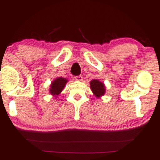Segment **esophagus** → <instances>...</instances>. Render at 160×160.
<instances>
[{"instance_id": "obj_1", "label": "esophagus", "mask_w": 160, "mask_h": 160, "mask_svg": "<svg viewBox=\"0 0 160 160\" xmlns=\"http://www.w3.org/2000/svg\"><path fill=\"white\" fill-rule=\"evenodd\" d=\"M74 78H75V80H78V81H81V80H82V77L81 76V75H78V76H75Z\"/></svg>"}]
</instances>
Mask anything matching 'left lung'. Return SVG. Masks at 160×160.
Here are the masks:
<instances>
[{
	"instance_id": "obj_1",
	"label": "left lung",
	"mask_w": 160,
	"mask_h": 160,
	"mask_svg": "<svg viewBox=\"0 0 160 160\" xmlns=\"http://www.w3.org/2000/svg\"><path fill=\"white\" fill-rule=\"evenodd\" d=\"M90 88L96 97L102 96L105 92V86L98 80H92L90 82Z\"/></svg>"
}]
</instances>
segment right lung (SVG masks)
I'll list each match as a JSON object with an SVG mask.
<instances>
[{
	"instance_id": "1",
	"label": "right lung",
	"mask_w": 160,
	"mask_h": 160,
	"mask_svg": "<svg viewBox=\"0 0 160 160\" xmlns=\"http://www.w3.org/2000/svg\"><path fill=\"white\" fill-rule=\"evenodd\" d=\"M67 82L68 80L65 78H58L56 79L50 86L49 92H50L51 94L53 95H58L62 91Z\"/></svg>"
}]
</instances>
